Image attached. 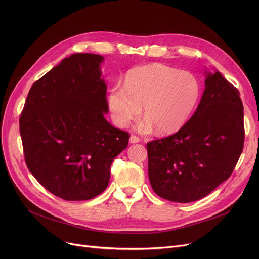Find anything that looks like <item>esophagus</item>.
Returning <instances> with one entry per match:
<instances>
[{
    "mask_svg": "<svg viewBox=\"0 0 259 259\" xmlns=\"http://www.w3.org/2000/svg\"><path fill=\"white\" fill-rule=\"evenodd\" d=\"M141 140H140V138H138V137H135V135H131L130 137V140H129V142L131 143V144H137V143H139Z\"/></svg>",
    "mask_w": 259,
    "mask_h": 259,
    "instance_id": "esophagus-1",
    "label": "esophagus"
}]
</instances>
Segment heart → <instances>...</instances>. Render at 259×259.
Masks as SVG:
<instances>
[{"label":"heart","instance_id":"b5f03b06","mask_svg":"<svg viewBox=\"0 0 259 259\" xmlns=\"http://www.w3.org/2000/svg\"><path fill=\"white\" fill-rule=\"evenodd\" d=\"M201 94L198 77L162 64L133 68L127 72L124 87L113 86L107 105L114 124L128 127L142 112L146 118L138 128L148 133L156 127L160 133L179 130L194 111Z\"/></svg>","mask_w":259,"mask_h":259}]
</instances>
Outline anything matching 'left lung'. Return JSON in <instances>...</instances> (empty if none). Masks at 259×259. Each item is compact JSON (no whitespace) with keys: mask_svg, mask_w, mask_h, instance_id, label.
<instances>
[{"mask_svg":"<svg viewBox=\"0 0 259 259\" xmlns=\"http://www.w3.org/2000/svg\"><path fill=\"white\" fill-rule=\"evenodd\" d=\"M196 111L176 133L147 144L153 191L175 202L207 196L232 174L244 141L239 91L220 71H205Z\"/></svg>","mask_w":259,"mask_h":259,"instance_id":"8db88e82","label":"left lung"}]
</instances>
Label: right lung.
Returning a JSON list of instances; mask_svg holds the SVG:
<instances>
[{
  "label": "right lung",
  "mask_w": 259,
  "mask_h": 259,
  "mask_svg": "<svg viewBox=\"0 0 259 259\" xmlns=\"http://www.w3.org/2000/svg\"><path fill=\"white\" fill-rule=\"evenodd\" d=\"M104 58L75 53L32 85L20 117L26 165L49 192L65 200H88L110 180L113 159L130 135L108 113Z\"/></svg>",
  "instance_id": "obj_1"
}]
</instances>
